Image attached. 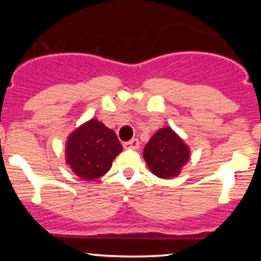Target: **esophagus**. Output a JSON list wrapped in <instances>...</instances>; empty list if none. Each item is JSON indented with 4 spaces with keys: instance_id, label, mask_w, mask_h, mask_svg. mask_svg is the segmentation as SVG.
Here are the masks:
<instances>
[{
    "instance_id": "1",
    "label": "esophagus",
    "mask_w": 261,
    "mask_h": 261,
    "mask_svg": "<svg viewBox=\"0 0 261 261\" xmlns=\"http://www.w3.org/2000/svg\"><path fill=\"white\" fill-rule=\"evenodd\" d=\"M125 148H133V149H137L140 147V141L137 139H133L130 140L128 142H125L124 143Z\"/></svg>"
}]
</instances>
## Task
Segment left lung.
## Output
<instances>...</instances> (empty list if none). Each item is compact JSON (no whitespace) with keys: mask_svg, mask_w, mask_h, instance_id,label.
Listing matches in <instances>:
<instances>
[{"mask_svg":"<svg viewBox=\"0 0 261 261\" xmlns=\"http://www.w3.org/2000/svg\"><path fill=\"white\" fill-rule=\"evenodd\" d=\"M143 158L155 176L172 179L180 174L190 160V148L172 127L164 126L149 139Z\"/></svg>","mask_w":261,"mask_h":261,"instance_id":"8db88e82","label":"left lung"}]
</instances>
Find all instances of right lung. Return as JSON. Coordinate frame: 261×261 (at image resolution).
Segmentation results:
<instances>
[{
  "instance_id": "obj_1",
  "label": "right lung",
  "mask_w": 261,
  "mask_h": 261,
  "mask_svg": "<svg viewBox=\"0 0 261 261\" xmlns=\"http://www.w3.org/2000/svg\"><path fill=\"white\" fill-rule=\"evenodd\" d=\"M121 151L115 133L93 118L68 135L66 164L82 180L93 181L112 168L113 161Z\"/></svg>"
}]
</instances>
